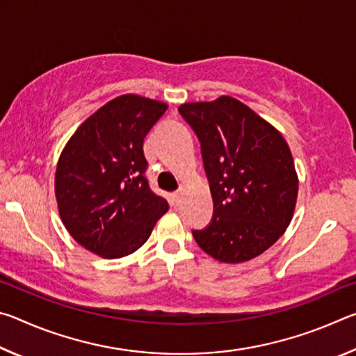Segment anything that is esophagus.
<instances>
[{"instance_id": "obj_1", "label": "esophagus", "mask_w": 356, "mask_h": 356, "mask_svg": "<svg viewBox=\"0 0 356 356\" xmlns=\"http://www.w3.org/2000/svg\"><path fill=\"white\" fill-rule=\"evenodd\" d=\"M180 201H182V191H176L171 195V204L172 206H179Z\"/></svg>"}]
</instances>
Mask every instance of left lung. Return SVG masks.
Segmentation results:
<instances>
[{"label": "left lung", "instance_id": "obj_1", "mask_svg": "<svg viewBox=\"0 0 356 356\" xmlns=\"http://www.w3.org/2000/svg\"><path fill=\"white\" fill-rule=\"evenodd\" d=\"M201 143L213 215L193 231L196 243L226 264L262 254L292 220L298 195L293 159L282 135L237 99L179 106Z\"/></svg>", "mask_w": 356, "mask_h": 356}]
</instances>
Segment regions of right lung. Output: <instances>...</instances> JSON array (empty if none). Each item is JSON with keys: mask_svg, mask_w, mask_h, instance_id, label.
Returning a JSON list of instances; mask_svg holds the SVG:
<instances>
[{"mask_svg": "<svg viewBox=\"0 0 356 356\" xmlns=\"http://www.w3.org/2000/svg\"><path fill=\"white\" fill-rule=\"evenodd\" d=\"M166 108L141 95H120L84 120L59 156V215L70 236L94 254H131L168 212V201L150 190L143 150Z\"/></svg>", "mask_w": 356, "mask_h": 356, "instance_id": "right-lung-1", "label": "right lung"}]
</instances>
